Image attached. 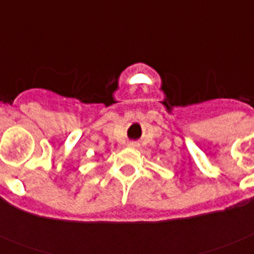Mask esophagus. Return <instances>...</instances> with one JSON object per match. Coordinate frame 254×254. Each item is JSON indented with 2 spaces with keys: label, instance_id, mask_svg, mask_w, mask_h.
<instances>
[{
  "label": "esophagus",
  "instance_id": "esophagus-1",
  "mask_svg": "<svg viewBox=\"0 0 254 254\" xmlns=\"http://www.w3.org/2000/svg\"><path fill=\"white\" fill-rule=\"evenodd\" d=\"M128 146H129V148H137V142H133V141L129 142Z\"/></svg>",
  "mask_w": 254,
  "mask_h": 254
}]
</instances>
